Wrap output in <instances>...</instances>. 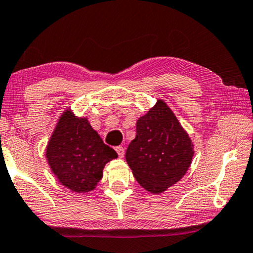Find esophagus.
I'll return each mask as SVG.
<instances>
[{"label":"esophagus","instance_id":"esophagus-1","mask_svg":"<svg viewBox=\"0 0 253 253\" xmlns=\"http://www.w3.org/2000/svg\"><path fill=\"white\" fill-rule=\"evenodd\" d=\"M116 151H117V153H118V156L120 158H123L124 156H125V149H124L123 146H117Z\"/></svg>","mask_w":253,"mask_h":253}]
</instances>
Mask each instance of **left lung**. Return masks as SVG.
<instances>
[{"label":"left lung","mask_w":253,"mask_h":253,"mask_svg":"<svg viewBox=\"0 0 253 253\" xmlns=\"http://www.w3.org/2000/svg\"><path fill=\"white\" fill-rule=\"evenodd\" d=\"M193 144L172 111L158 100L136 123V137L126 151V161L137 182L152 193H161L185 175Z\"/></svg>","instance_id":"1"}]
</instances>
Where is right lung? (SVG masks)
I'll return each mask as SVG.
<instances>
[{
	"label": "right lung",
	"mask_w": 253,
	"mask_h": 253,
	"mask_svg": "<svg viewBox=\"0 0 253 253\" xmlns=\"http://www.w3.org/2000/svg\"><path fill=\"white\" fill-rule=\"evenodd\" d=\"M117 157L88 120L76 118L70 110L60 117L46 149L48 165L59 182L78 193L95 188L105 164Z\"/></svg>",
	"instance_id": "right-lung-1"
}]
</instances>
